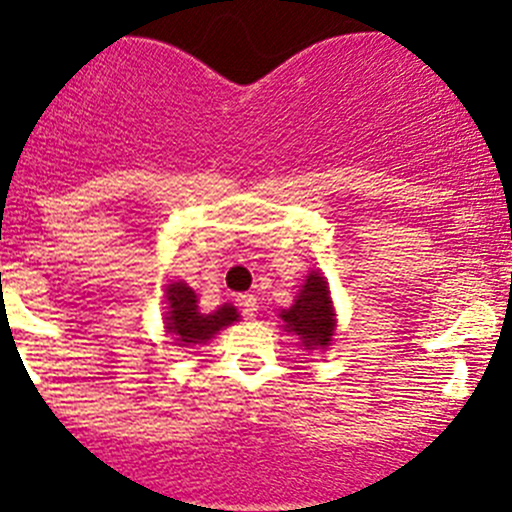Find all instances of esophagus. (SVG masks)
I'll use <instances>...</instances> for the list:
<instances>
[{
    "label": "esophagus",
    "instance_id": "1",
    "mask_svg": "<svg viewBox=\"0 0 512 512\" xmlns=\"http://www.w3.org/2000/svg\"><path fill=\"white\" fill-rule=\"evenodd\" d=\"M237 307L242 309V314H245V317H255V314H257V297H255V294H250V292L240 294V297H237Z\"/></svg>",
    "mask_w": 512,
    "mask_h": 512
}]
</instances>
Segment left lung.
Masks as SVG:
<instances>
[{
    "instance_id": "left-lung-1",
    "label": "left lung",
    "mask_w": 512,
    "mask_h": 512,
    "mask_svg": "<svg viewBox=\"0 0 512 512\" xmlns=\"http://www.w3.org/2000/svg\"><path fill=\"white\" fill-rule=\"evenodd\" d=\"M280 317L285 322V332L297 334L304 349H327L332 344L337 317H334L329 285L322 272H309L294 304L289 309H282Z\"/></svg>"
}]
</instances>
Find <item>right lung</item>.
<instances>
[{"instance_id": "right-lung-1", "label": "right lung", "mask_w": 512, "mask_h": 512, "mask_svg": "<svg viewBox=\"0 0 512 512\" xmlns=\"http://www.w3.org/2000/svg\"><path fill=\"white\" fill-rule=\"evenodd\" d=\"M165 299H168V312H165V329L173 334L180 347H195L213 339L227 324L237 322V309L232 304H223L215 312L203 314L198 309V297L193 287L185 282H173L165 287Z\"/></svg>"}]
</instances>
